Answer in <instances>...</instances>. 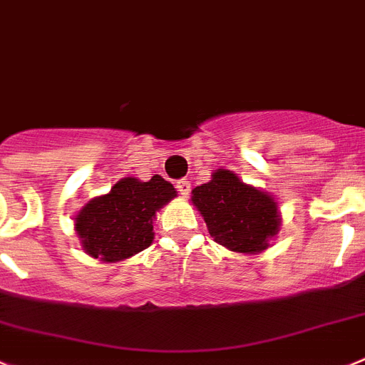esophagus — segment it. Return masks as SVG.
Wrapping results in <instances>:
<instances>
[{
  "label": "esophagus",
  "instance_id": "obj_1",
  "mask_svg": "<svg viewBox=\"0 0 365 365\" xmlns=\"http://www.w3.org/2000/svg\"><path fill=\"white\" fill-rule=\"evenodd\" d=\"M176 189H178V192L185 198V196H189L190 192V183L187 182V180H180V182L176 183Z\"/></svg>",
  "mask_w": 365,
  "mask_h": 365
}]
</instances>
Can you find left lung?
Listing matches in <instances>:
<instances>
[{"instance_id":"obj_1","label":"left lung","mask_w":365,"mask_h":365,"mask_svg":"<svg viewBox=\"0 0 365 365\" xmlns=\"http://www.w3.org/2000/svg\"><path fill=\"white\" fill-rule=\"evenodd\" d=\"M190 203L205 220L216 243L237 254H261L281 230L282 217L272 194L245 183L229 169L194 187Z\"/></svg>"}]
</instances>
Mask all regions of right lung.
Segmentation results:
<instances>
[{
	"label": "right lung",
	"mask_w": 365,
	"mask_h": 365,
	"mask_svg": "<svg viewBox=\"0 0 365 365\" xmlns=\"http://www.w3.org/2000/svg\"><path fill=\"white\" fill-rule=\"evenodd\" d=\"M178 196L160 175L149 182L125 176L110 192L91 198L73 217L81 248L102 263H117L145 250L155 240L156 212Z\"/></svg>",
	"instance_id": "add662e5"
}]
</instances>
